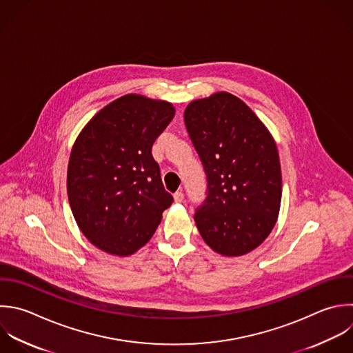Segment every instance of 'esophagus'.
<instances>
[{
	"instance_id": "34e87169",
	"label": "esophagus",
	"mask_w": 353,
	"mask_h": 353,
	"mask_svg": "<svg viewBox=\"0 0 353 353\" xmlns=\"http://www.w3.org/2000/svg\"><path fill=\"white\" fill-rule=\"evenodd\" d=\"M183 197H185V196H183L182 192H176V193L174 194V201H175V203H182V201H183Z\"/></svg>"
}]
</instances>
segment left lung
<instances>
[{"mask_svg":"<svg viewBox=\"0 0 353 353\" xmlns=\"http://www.w3.org/2000/svg\"><path fill=\"white\" fill-rule=\"evenodd\" d=\"M183 117L208 183L196 226L215 252L248 254L270 234L280 211L276 142L258 116L225 91L192 101Z\"/></svg>","mask_w":353,"mask_h":353,"instance_id":"1","label":"left lung"}]
</instances>
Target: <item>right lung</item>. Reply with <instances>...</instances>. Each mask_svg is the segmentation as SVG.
I'll use <instances>...</instances> for the list:
<instances>
[{"label":"right lung","instance_id":"1","mask_svg":"<svg viewBox=\"0 0 353 353\" xmlns=\"http://www.w3.org/2000/svg\"><path fill=\"white\" fill-rule=\"evenodd\" d=\"M174 116L167 101L127 94L79 134L68 165V196L81 233L99 250L132 255L172 204L152 146Z\"/></svg>","mask_w":353,"mask_h":353}]
</instances>
